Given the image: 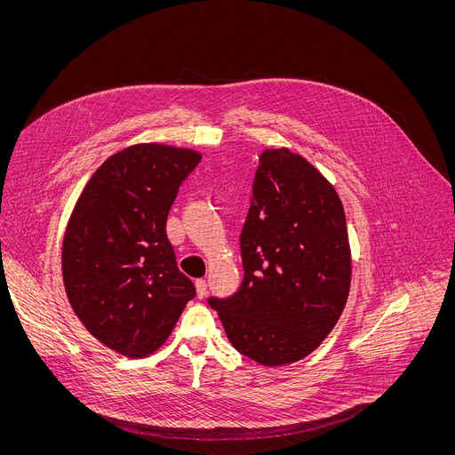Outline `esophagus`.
Masks as SVG:
<instances>
[{
	"label": "esophagus",
	"mask_w": 455,
	"mask_h": 455,
	"mask_svg": "<svg viewBox=\"0 0 455 455\" xmlns=\"http://www.w3.org/2000/svg\"><path fill=\"white\" fill-rule=\"evenodd\" d=\"M196 293H198L200 299H204L207 295V281L205 279L196 281Z\"/></svg>",
	"instance_id": "34e87169"
}]
</instances>
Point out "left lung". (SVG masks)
<instances>
[{
    "mask_svg": "<svg viewBox=\"0 0 455 455\" xmlns=\"http://www.w3.org/2000/svg\"><path fill=\"white\" fill-rule=\"evenodd\" d=\"M241 257L239 291L209 299L230 344L267 367L313 353L346 307L351 248L339 192L288 148L259 158Z\"/></svg>",
    "mask_w": 455,
    "mask_h": 455,
    "instance_id": "8db88e82",
    "label": "left lung"
}]
</instances>
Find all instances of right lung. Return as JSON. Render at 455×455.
Here are the masks:
<instances>
[{
    "mask_svg": "<svg viewBox=\"0 0 455 455\" xmlns=\"http://www.w3.org/2000/svg\"><path fill=\"white\" fill-rule=\"evenodd\" d=\"M200 160L187 148L129 146L92 174L68 220L60 265L70 306L100 344L127 358L160 349L196 295L165 223Z\"/></svg>",
    "mask_w": 455,
    "mask_h": 455,
    "instance_id": "obj_1",
    "label": "right lung"
}]
</instances>
